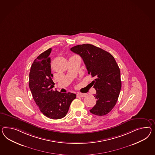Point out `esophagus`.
<instances>
[{"label": "esophagus", "mask_w": 155, "mask_h": 155, "mask_svg": "<svg viewBox=\"0 0 155 155\" xmlns=\"http://www.w3.org/2000/svg\"><path fill=\"white\" fill-rule=\"evenodd\" d=\"M86 96L85 94L84 93H78L77 94V97H85Z\"/></svg>", "instance_id": "esophagus-1"}]
</instances>
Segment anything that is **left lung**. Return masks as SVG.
<instances>
[{"label": "left lung", "instance_id": "1", "mask_svg": "<svg viewBox=\"0 0 155 155\" xmlns=\"http://www.w3.org/2000/svg\"><path fill=\"white\" fill-rule=\"evenodd\" d=\"M83 60L88 74L95 79L91 83L96 90L97 103L90 110L97 116L107 115L114 107L121 88L120 68L111 54L93 45H78L70 49Z\"/></svg>", "mask_w": 155, "mask_h": 155}]
</instances>
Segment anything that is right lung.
Returning a JSON list of instances; mask_svg holds the SVG:
<instances>
[{"label": "right lung", "mask_w": 155, "mask_h": 155, "mask_svg": "<svg viewBox=\"0 0 155 155\" xmlns=\"http://www.w3.org/2000/svg\"><path fill=\"white\" fill-rule=\"evenodd\" d=\"M51 51V48L48 49L33 62L29 74V87L34 100L43 114L49 119H60L68 114L76 95L52 89L54 83L52 80L53 75L49 57Z\"/></svg>", "instance_id": "1"}]
</instances>
